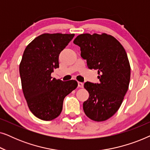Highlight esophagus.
Segmentation results:
<instances>
[{
	"mask_svg": "<svg viewBox=\"0 0 150 150\" xmlns=\"http://www.w3.org/2000/svg\"><path fill=\"white\" fill-rule=\"evenodd\" d=\"M83 85H84V84L83 83H81V82H79V83H78V86H79V87L83 88Z\"/></svg>",
	"mask_w": 150,
	"mask_h": 150,
	"instance_id": "esophagus-1",
	"label": "esophagus"
}]
</instances>
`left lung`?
<instances>
[{"label":"left lung","instance_id":"obj_1","mask_svg":"<svg viewBox=\"0 0 150 150\" xmlns=\"http://www.w3.org/2000/svg\"><path fill=\"white\" fill-rule=\"evenodd\" d=\"M90 69H97L99 83L86 82L89 97L83 103L86 115L96 122L105 121L120 108L128 89L130 66L126 50L115 38L103 33L81 34L74 40Z\"/></svg>","mask_w":150,"mask_h":150}]
</instances>
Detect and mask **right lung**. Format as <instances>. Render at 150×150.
I'll list each match as a JSON object with an SVG mask.
<instances>
[{
  "label": "right lung",
  "instance_id": "1",
  "mask_svg": "<svg viewBox=\"0 0 150 150\" xmlns=\"http://www.w3.org/2000/svg\"><path fill=\"white\" fill-rule=\"evenodd\" d=\"M74 34L44 33L26 46L20 64L22 91L30 111L37 117L52 120L62 111L63 100L78 86L76 81L52 79L59 68V56Z\"/></svg>",
  "mask_w": 150,
  "mask_h": 150
}]
</instances>
